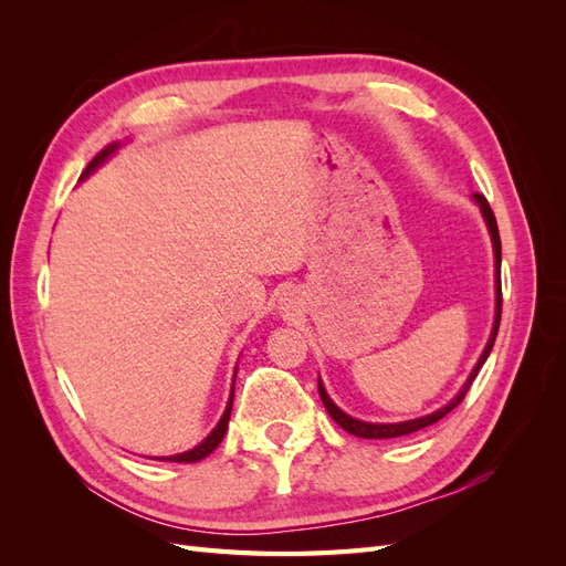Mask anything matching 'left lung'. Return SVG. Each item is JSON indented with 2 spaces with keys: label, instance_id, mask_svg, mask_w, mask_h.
Listing matches in <instances>:
<instances>
[{
  "label": "left lung",
  "instance_id": "1",
  "mask_svg": "<svg viewBox=\"0 0 566 566\" xmlns=\"http://www.w3.org/2000/svg\"><path fill=\"white\" fill-rule=\"evenodd\" d=\"M474 202L482 208V214L486 219V227H489V233H491V243H493V254H495V321H493V331H491V337L486 342V347L482 352V356H479V361L474 366V370L470 373L468 382L462 385V389L455 394V397L443 406L439 410H434V413L430 416H422V418H416V420H406V422H389V424H380V422H364V420H356L352 416H347L345 410H339L333 399L328 397V391H325V387L321 385L318 380V394H321V401L325 406V410H328L331 418L342 427V430L354 434V437H361V439H394V437H403V434H413L418 430H424V427H430L434 422H439L443 416L451 413V410L465 399V394L470 389V385L474 382L479 368L484 366V361L489 358L491 349H493V342H495V335H499V325H501V310H503V293H501V235H499V224H495V217H493V210L491 205L486 202V198L482 193H474L472 196Z\"/></svg>",
  "mask_w": 566,
  "mask_h": 566
}]
</instances>
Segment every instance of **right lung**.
I'll return each instance as SVG.
<instances>
[{
  "mask_svg": "<svg viewBox=\"0 0 566 566\" xmlns=\"http://www.w3.org/2000/svg\"><path fill=\"white\" fill-rule=\"evenodd\" d=\"M117 148V144H111V146H106L104 150L98 153V156L87 165V169H84V175L82 177H87L90 172H94V169L104 163L111 153ZM231 406H233V389H231V399H229V406H227V410H224V416H221V420L217 422V427L214 430L208 434V439H202L196 449H191V451H186V453H177V455H169V458H156V460H169V462H198V460H202V458H208L219 443H221V439H224V434H227V427H229V418H231Z\"/></svg>",
  "mask_w": 566,
  "mask_h": 566,
  "instance_id": "right-lung-1",
  "label": "right lung"
}]
</instances>
